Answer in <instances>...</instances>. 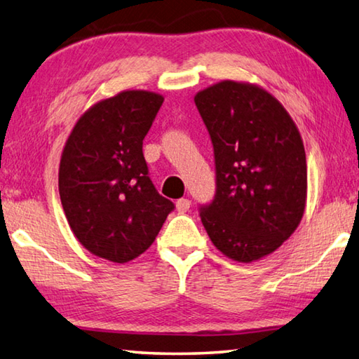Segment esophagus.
<instances>
[{"instance_id":"34e87169","label":"esophagus","mask_w":359,"mask_h":359,"mask_svg":"<svg viewBox=\"0 0 359 359\" xmlns=\"http://www.w3.org/2000/svg\"><path fill=\"white\" fill-rule=\"evenodd\" d=\"M190 205H191V202H190V199H187V198H182L177 202H175V207H177L179 213H185V212L190 210Z\"/></svg>"}]
</instances>
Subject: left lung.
I'll list each match as a JSON object with an SVG mask.
<instances>
[{
    "label": "left lung",
    "instance_id": "1",
    "mask_svg": "<svg viewBox=\"0 0 359 359\" xmlns=\"http://www.w3.org/2000/svg\"><path fill=\"white\" fill-rule=\"evenodd\" d=\"M210 135L215 196L199 205L212 243L252 262L278 250L302 221L308 171L302 136L275 97L221 81L194 97Z\"/></svg>",
    "mask_w": 359,
    "mask_h": 359
}]
</instances>
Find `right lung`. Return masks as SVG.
<instances>
[{
    "mask_svg": "<svg viewBox=\"0 0 359 359\" xmlns=\"http://www.w3.org/2000/svg\"><path fill=\"white\" fill-rule=\"evenodd\" d=\"M163 97L123 90L102 100L72 130L60 165L70 229L88 251L117 264L138 257L175 205L149 177L142 140Z\"/></svg>",
    "mask_w": 359,
    "mask_h": 359,
    "instance_id": "obj_1",
    "label": "right lung"
}]
</instances>
